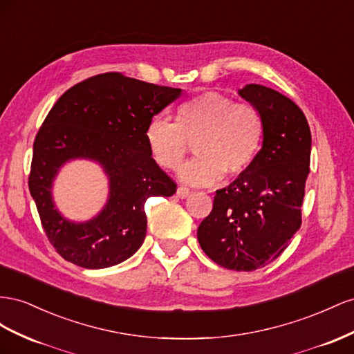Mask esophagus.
<instances>
[{
  "instance_id": "esophagus-1",
  "label": "esophagus",
  "mask_w": 354,
  "mask_h": 354,
  "mask_svg": "<svg viewBox=\"0 0 354 354\" xmlns=\"http://www.w3.org/2000/svg\"><path fill=\"white\" fill-rule=\"evenodd\" d=\"M176 196H178L179 198H187V197L189 196V189H188L187 187H179V188L176 189Z\"/></svg>"
}]
</instances>
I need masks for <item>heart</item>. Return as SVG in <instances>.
Returning a JSON list of instances; mask_svg holds the SVG:
<instances>
[{"mask_svg":"<svg viewBox=\"0 0 354 354\" xmlns=\"http://www.w3.org/2000/svg\"><path fill=\"white\" fill-rule=\"evenodd\" d=\"M266 139V121L252 104L219 92H205L176 111V123L156 117L145 129V142L158 166L176 170L196 142V154L179 179L196 187L237 178L254 166Z\"/></svg>","mask_w":354,"mask_h":354,"instance_id":"1","label":"heart"}]
</instances>
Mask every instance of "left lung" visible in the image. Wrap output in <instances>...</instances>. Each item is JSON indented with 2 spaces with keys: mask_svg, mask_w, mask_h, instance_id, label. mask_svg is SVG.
Segmentation results:
<instances>
[{
  "mask_svg": "<svg viewBox=\"0 0 354 354\" xmlns=\"http://www.w3.org/2000/svg\"><path fill=\"white\" fill-rule=\"evenodd\" d=\"M239 95L264 117V145L246 174L216 191L197 239L218 266L252 271L274 261L301 227L311 133L304 113L276 90L246 84Z\"/></svg>",
  "mask_w": 354,
  "mask_h": 354,
  "instance_id": "obj_1",
  "label": "left lung"
}]
</instances>
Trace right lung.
I'll return each mask as SVG.
<instances>
[{"mask_svg":"<svg viewBox=\"0 0 354 354\" xmlns=\"http://www.w3.org/2000/svg\"><path fill=\"white\" fill-rule=\"evenodd\" d=\"M180 93L106 73L71 87L50 109L35 136L28 184L46 236L64 259L99 270L120 264L142 246L147 198L176 193V184L149 154L145 129ZM77 158L102 165L110 180L104 209L86 223L60 216L51 194L58 169Z\"/></svg>","mask_w":354,"mask_h":354,"instance_id":"1","label":"right lung"}]
</instances>
